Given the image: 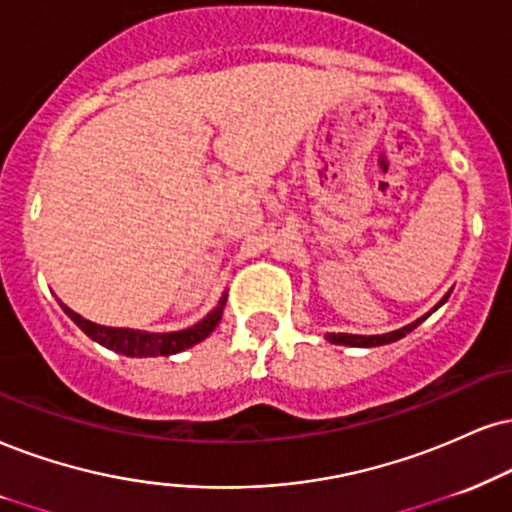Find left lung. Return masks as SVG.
Listing matches in <instances>:
<instances>
[{"mask_svg": "<svg viewBox=\"0 0 512 512\" xmlns=\"http://www.w3.org/2000/svg\"><path fill=\"white\" fill-rule=\"evenodd\" d=\"M444 301H446V296H444V299H441V304H444ZM432 311H434V308H432ZM430 313H427V315H430ZM427 315H422V318L415 320V323L401 327V330H396V332L372 334V337H363V334H327V339H330L332 344H344V346H382V344H391V342H396V339L406 337L408 332H413L415 327L422 323V320H427Z\"/></svg>", "mask_w": 512, "mask_h": 512, "instance_id": "8db88e82", "label": "left lung"}]
</instances>
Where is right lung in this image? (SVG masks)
Listing matches in <instances>:
<instances>
[{
	"mask_svg": "<svg viewBox=\"0 0 512 512\" xmlns=\"http://www.w3.org/2000/svg\"><path fill=\"white\" fill-rule=\"evenodd\" d=\"M223 306H225V299L220 301L216 311L208 313L201 323L189 327V330L163 332V334L125 330V327H104V325L90 323V320H85L82 315L71 311L68 306H63V311H66L68 318H71L73 323H78L80 330L85 332L87 337H92L94 342L106 346V349L125 353V356L142 358V356H170V353H180L189 349V346L199 344L201 339H206L208 334L216 330V325L220 323V315H223Z\"/></svg>",
	"mask_w": 512,
	"mask_h": 512,
	"instance_id": "add662e5",
	"label": "right lung"
}]
</instances>
